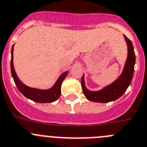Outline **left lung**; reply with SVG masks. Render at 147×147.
I'll use <instances>...</instances> for the list:
<instances>
[{"label": "left lung", "mask_w": 147, "mask_h": 147, "mask_svg": "<svg viewBox=\"0 0 147 147\" xmlns=\"http://www.w3.org/2000/svg\"><path fill=\"white\" fill-rule=\"evenodd\" d=\"M124 38L128 46V57L123 72L113 84L104 88L99 92H90L85 87L84 75L82 76L81 86L84 95L88 100L98 103H107L113 101L122 96L129 86L134 73L135 55L132 41L127 36H124Z\"/></svg>", "instance_id": "8db88e82"}]
</instances>
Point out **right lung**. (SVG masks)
Masks as SVG:
<instances>
[{"label":"right lung","mask_w":147,"mask_h":147,"mask_svg":"<svg viewBox=\"0 0 147 147\" xmlns=\"http://www.w3.org/2000/svg\"><path fill=\"white\" fill-rule=\"evenodd\" d=\"M13 47H12V58H11V71H12V78L15 83V85L18 87L19 91L22 93L26 98H29L33 101L38 103H51L55 101L61 95V84L64 80L65 78L68 74V72L63 73L56 81L55 84L51 89L47 90H40L34 88L29 87L24 85L21 81L19 80L17 75L15 73V69L13 66Z\"/></svg>","instance_id":"1"}]
</instances>
